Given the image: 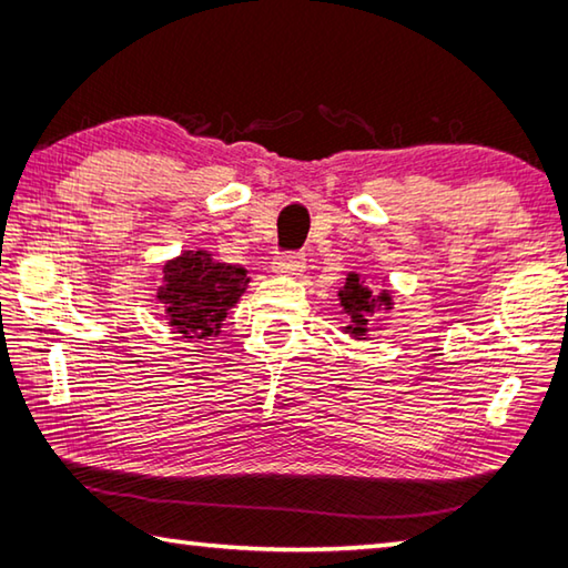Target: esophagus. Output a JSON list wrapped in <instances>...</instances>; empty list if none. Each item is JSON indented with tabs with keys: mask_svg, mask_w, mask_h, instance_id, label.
<instances>
[{
	"mask_svg": "<svg viewBox=\"0 0 568 568\" xmlns=\"http://www.w3.org/2000/svg\"><path fill=\"white\" fill-rule=\"evenodd\" d=\"M273 268L283 275H303L305 256L303 253H283L273 261Z\"/></svg>",
	"mask_w": 568,
	"mask_h": 568,
	"instance_id": "obj_1",
	"label": "esophagus"
}]
</instances>
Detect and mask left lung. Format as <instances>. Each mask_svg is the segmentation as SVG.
Listing matches in <instances>:
<instances>
[{
  "label": "left lung",
  "instance_id": "8db88e82",
  "mask_svg": "<svg viewBox=\"0 0 568 568\" xmlns=\"http://www.w3.org/2000/svg\"><path fill=\"white\" fill-rule=\"evenodd\" d=\"M342 307L348 317V324L344 327L346 334H352L354 339H366L368 322L378 310H390L393 300L388 291L373 293L371 287L361 281L358 273H348L346 283L339 291Z\"/></svg>",
  "mask_w": 568,
  "mask_h": 568
}]
</instances>
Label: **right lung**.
Masks as SVG:
<instances>
[{
	"label": "right lung",
	"mask_w": 568,
	"mask_h": 568,
	"mask_svg": "<svg viewBox=\"0 0 568 568\" xmlns=\"http://www.w3.org/2000/svg\"><path fill=\"white\" fill-rule=\"evenodd\" d=\"M251 277L246 268L214 261L210 251H185L163 265L159 303L171 327L185 339L216 336Z\"/></svg>",
	"instance_id": "1"
}]
</instances>
